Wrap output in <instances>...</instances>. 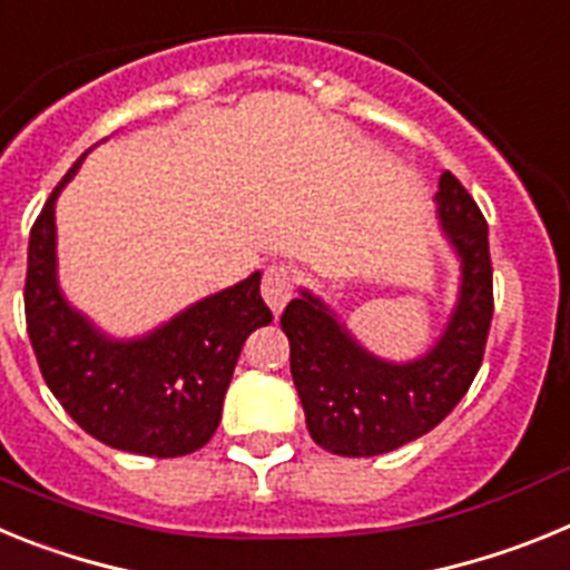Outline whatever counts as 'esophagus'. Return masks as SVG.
<instances>
[{
	"mask_svg": "<svg viewBox=\"0 0 570 570\" xmlns=\"http://www.w3.org/2000/svg\"><path fill=\"white\" fill-rule=\"evenodd\" d=\"M294 288L296 274L291 265L276 262V265H271V268L265 271V276H262V296H265V302H268V308L274 311V314H279V311L288 305V299L294 296Z\"/></svg>",
	"mask_w": 570,
	"mask_h": 570,
	"instance_id": "obj_1",
	"label": "esophagus"
}]
</instances>
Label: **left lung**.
I'll return each instance as SVG.
<instances>
[{"label":"left lung","mask_w":570,"mask_h":570,"mask_svg":"<svg viewBox=\"0 0 570 570\" xmlns=\"http://www.w3.org/2000/svg\"><path fill=\"white\" fill-rule=\"evenodd\" d=\"M436 203L442 228L462 256V291L431 354L407 365L376 360L311 294L291 299L282 314L308 431L331 454H387L428 434L454 411L480 371L493 316L488 223L451 170L442 174Z\"/></svg>","instance_id":"obj_1"}]
</instances>
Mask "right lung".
Masks as SVG:
<instances>
[{"mask_svg":"<svg viewBox=\"0 0 570 570\" xmlns=\"http://www.w3.org/2000/svg\"><path fill=\"white\" fill-rule=\"evenodd\" d=\"M62 176L30 228L24 322L50 394L94 440L128 454L185 456L208 445L250 331L271 325L259 274L196 302L148 340L110 342L68 308L57 288L53 205Z\"/></svg>","mask_w":570,"mask_h":570,"instance_id":"obj_1","label":"right lung"}]
</instances>
